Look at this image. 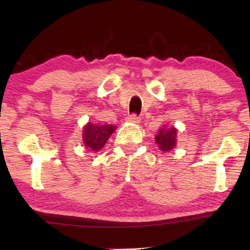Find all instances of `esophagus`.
Returning <instances> with one entry per match:
<instances>
[{
    "label": "esophagus",
    "instance_id": "34e87169",
    "mask_svg": "<svg viewBox=\"0 0 250 250\" xmlns=\"http://www.w3.org/2000/svg\"><path fill=\"white\" fill-rule=\"evenodd\" d=\"M127 120L128 122H131V123H139L140 122V117L136 115V114H130V115L127 116Z\"/></svg>",
    "mask_w": 250,
    "mask_h": 250
}]
</instances>
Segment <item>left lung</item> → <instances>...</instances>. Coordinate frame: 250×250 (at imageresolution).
<instances>
[{"label":"left lung","mask_w":250,"mask_h":250,"mask_svg":"<svg viewBox=\"0 0 250 250\" xmlns=\"http://www.w3.org/2000/svg\"><path fill=\"white\" fill-rule=\"evenodd\" d=\"M176 134L177 129L174 127L161 128L157 131L156 136H155L156 145L159 146V148L161 149L162 151L171 150V149H174L175 146H176Z\"/></svg>","instance_id":"8db88e82"}]
</instances>
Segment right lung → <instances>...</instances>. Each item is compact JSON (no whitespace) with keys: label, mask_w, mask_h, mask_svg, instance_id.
<instances>
[{"label":"right lung","mask_w":250,"mask_h":250,"mask_svg":"<svg viewBox=\"0 0 250 250\" xmlns=\"http://www.w3.org/2000/svg\"><path fill=\"white\" fill-rule=\"evenodd\" d=\"M116 127L111 125H94L88 122L83 128V143L84 147L91 151L102 149L108 141L109 136L114 133Z\"/></svg>","instance_id":"add662e5"}]
</instances>
